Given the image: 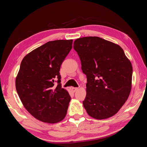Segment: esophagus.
<instances>
[{"label": "esophagus", "mask_w": 147, "mask_h": 147, "mask_svg": "<svg viewBox=\"0 0 147 147\" xmlns=\"http://www.w3.org/2000/svg\"><path fill=\"white\" fill-rule=\"evenodd\" d=\"M71 91H72L73 92H75L76 91L78 90V88H74V87H72L70 88Z\"/></svg>", "instance_id": "obj_1"}]
</instances>
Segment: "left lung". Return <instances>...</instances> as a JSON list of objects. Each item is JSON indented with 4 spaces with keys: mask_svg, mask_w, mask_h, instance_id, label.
Returning <instances> with one entry per match:
<instances>
[{
    "mask_svg": "<svg viewBox=\"0 0 147 147\" xmlns=\"http://www.w3.org/2000/svg\"><path fill=\"white\" fill-rule=\"evenodd\" d=\"M74 48L87 78L86 96L83 104L88 114L97 119L113 116L130 94L131 61L121 47L98 37L77 38Z\"/></svg>",
    "mask_w": 147,
    "mask_h": 147,
    "instance_id": "left-lung-1",
    "label": "left lung"
}]
</instances>
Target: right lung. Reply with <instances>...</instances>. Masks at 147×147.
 Listing matches in <instances>:
<instances>
[{
    "label": "right lung",
    "instance_id": "add662e5",
    "mask_svg": "<svg viewBox=\"0 0 147 147\" xmlns=\"http://www.w3.org/2000/svg\"><path fill=\"white\" fill-rule=\"evenodd\" d=\"M72 42L73 40L48 42L21 61L15 82L17 93L29 113L42 122L58 123L67 114L71 97L61 88L59 70Z\"/></svg>",
    "mask_w": 147,
    "mask_h": 147
}]
</instances>
